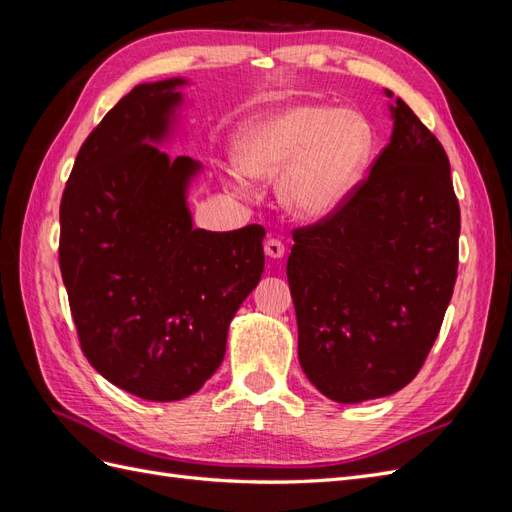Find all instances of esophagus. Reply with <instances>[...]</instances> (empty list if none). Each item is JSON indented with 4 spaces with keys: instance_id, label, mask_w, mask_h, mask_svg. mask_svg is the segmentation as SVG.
Here are the masks:
<instances>
[{
    "instance_id": "esophagus-1",
    "label": "esophagus",
    "mask_w": 512,
    "mask_h": 512,
    "mask_svg": "<svg viewBox=\"0 0 512 512\" xmlns=\"http://www.w3.org/2000/svg\"><path fill=\"white\" fill-rule=\"evenodd\" d=\"M265 254L273 260H280L284 256V243L280 239H267L265 241Z\"/></svg>"
}]
</instances>
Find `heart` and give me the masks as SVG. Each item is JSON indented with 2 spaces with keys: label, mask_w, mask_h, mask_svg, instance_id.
<instances>
[{
  "label": "heart",
  "mask_w": 512,
  "mask_h": 512,
  "mask_svg": "<svg viewBox=\"0 0 512 512\" xmlns=\"http://www.w3.org/2000/svg\"><path fill=\"white\" fill-rule=\"evenodd\" d=\"M369 123L327 104H284L241 123L232 138L237 192L250 177L277 179V198L297 220L316 222L342 207L371 156Z\"/></svg>",
  "instance_id": "obj_1"
}]
</instances>
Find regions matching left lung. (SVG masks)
I'll return each instance as SVG.
<instances>
[{
  "mask_svg": "<svg viewBox=\"0 0 512 512\" xmlns=\"http://www.w3.org/2000/svg\"><path fill=\"white\" fill-rule=\"evenodd\" d=\"M384 94L389 145L342 209L292 232L286 265L299 363L337 404L404 389L457 280L461 222L446 151L404 100Z\"/></svg>",
  "mask_w": 512,
  "mask_h": 512,
  "instance_id": "1",
  "label": "left lung"
}]
</instances>
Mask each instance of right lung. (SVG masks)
I'll return each mask as SVG.
<instances>
[{"label": "right lung", "mask_w": 512, "mask_h": 512, "mask_svg": "<svg viewBox=\"0 0 512 512\" xmlns=\"http://www.w3.org/2000/svg\"><path fill=\"white\" fill-rule=\"evenodd\" d=\"M188 79L136 85L76 156L59 207V267L87 361L147 401L196 393L224 361L230 320L265 269V228H194L203 164L158 149Z\"/></svg>", "instance_id": "add662e5"}]
</instances>
